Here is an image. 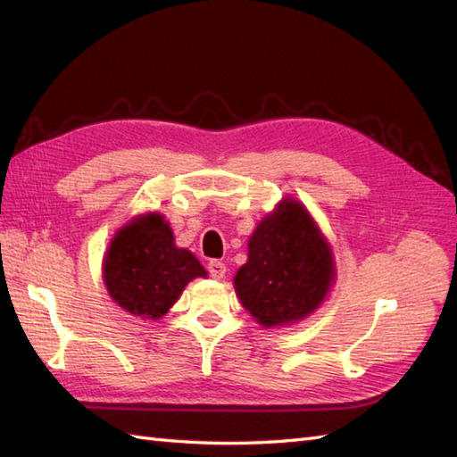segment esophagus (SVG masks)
Instances as JSON below:
<instances>
[{
	"label": "esophagus",
	"mask_w": 457,
	"mask_h": 457,
	"mask_svg": "<svg viewBox=\"0 0 457 457\" xmlns=\"http://www.w3.org/2000/svg\"><path fill=\"white\" fill-rule=\"evenodd\" d=\"M208 270H210V275H212L213 278H218V280L226 277V265H223L221 261H218V259L210 261V263H208Z\"/></svg>",
	"instance_id": "1"
}]
</instances>
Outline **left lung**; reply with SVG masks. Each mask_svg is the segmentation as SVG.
<instances>
[{
	"instance_id": "8db88e82",
	"label": "left lung",
	"mask_w": 457,
	"mask_h": 457,
	"mask_svg": "<svg viewBox=\"0 0 457 457\" xmlns=\"http://www.w3.org/2000/svg\"><path fill=\"white\" fill-rule=\"evenodd\" d=\"M334 280L336 261L322 229L304 204L283 198L251 234L234 287L257 324L277 328L314 314Z\"/></svg>"
}]
</instances>
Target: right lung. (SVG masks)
Masks as SVG:
<instances>
[{"label":"right lung","mask_w":457,"mask_h":457,"mask_svg":"<svg viewBox=\"0 0 457 457\" xmlns=\"http://www.w3.org/2000/svg\"><path fill=\"white\" fill-rule=\"evenodd\" d=\"M104 285L120 308L161 320L206 269L188 249L177 247L170 223L159 212L139 213L115 231L102 263Z\"/></svg>","instance_id":"obj_1"}]
</instances>
